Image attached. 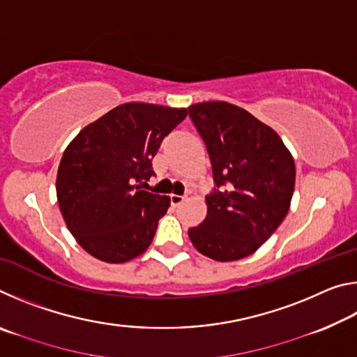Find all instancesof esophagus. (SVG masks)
Masks as SVG:
<instances>
[{
  "label": "esophagus",
  "instance_id": "34e87169",
  "mask_svg": "<svg viewBox=\"0 0 357 357\" xmlns=\"http://www.w3.org/2000/svg\"><path fill=\"white\" fill-rule=\"evenodd\" d=\"M184 200H185V197H181V195H170V203H172V206H173V208L179 206V204L183 203Z\"/></svg>",
  "mask_w": 357,
  "mask_h": 357
}]
</instances>
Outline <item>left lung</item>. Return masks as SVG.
Wrapping results in <instances>:
<instances>
[{"mask_svg": "<svg viewBox=\"0 0 357 357\" xmlns=\"http://www.w3.org/2000/svg\"><path fill=\"white\" fill-rule=\"evenodd\" d=\"M189 116L206 144L215 185L206 195V217L189 228V238L215 261L249 257L288 214L293 157L275 130L241 107L203 102L189 107Z\"/></svg>", "mask_w": 357, "mask_h": 357, "instance_id": "obj_1", "label": "left lung"}]
</instances>
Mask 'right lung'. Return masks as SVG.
<instances>
[{"label": "right lung", "mask_w": 357, "mask_h": 357, "mask_svg": "<svg viewBox=\"0 0 357 357\" xmlns=\"http://www.w3.org/2000/svg\"><path fill=\"white\" fill-rule=\"evenodd\" d=\"M187 108L129 102L80 130L66 148L56 195L72 236L89 255L126 263L153 243L170 198L140 189L153 157Z\"/></svg>", "instance_id": "1"}]
</instances>
